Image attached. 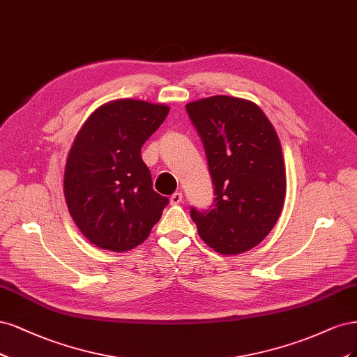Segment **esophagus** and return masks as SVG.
Instances as JSON below:
<instances>
[{
  "label": "esophagus",
  "mask_w": 357,
  "mask_h": 357,
  "mask_svg": "<svg viewBox=\"0 0 357 357\" xmlns=\"http://www.w3.org/2000/svg\"><path fill=\"white\" fill-rule=\"evenodd\" d=\"M182 202V192H174L170 195V203L172 204H179Z\"/></svg>",
  "instance_id": "esophagus-1"
}]
</instances>
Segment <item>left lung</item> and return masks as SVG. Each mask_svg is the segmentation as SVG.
I'll list each match as a JSON object with an SVG mask.
<instances>
[{
	"label": "left lung",
	"mask_w": 357,
	"mask_h": 357,
	"mask_svg": "<svg viewBox=\"0 0 357 357\" xmlns=\"http://www.w3.org/2000/svg\"><path fill=\"white\" fill-rule=\"evenodd\" d=\"M208 158L215 199L191 208L206 245L224 255L255 248L278 222L286 195L279 136L257 103L211 96L185 105Z\"/></svg>",
	"instance_id": "obj_1"
}]
</instances>
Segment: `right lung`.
Listing matches in <instances>:
<instances>
[{"instance_id": "right-lung-1", "label": "right lung", "mask_w": 357, "mask_h": 357, "mask_svg": "<svg viewBox=\"0 0 357 357\" xmlns=\"http://www.w3.org/2000/svg\"><path fill=\"white\" fill-rule=\"evenodd\" d=\"M167 114L162 103L117 99L99 107L79 129L66 160L63 192L90 243L130 250L162 218L169 199L153 190L141 148Z\"/></svg>"}]
</instances>
